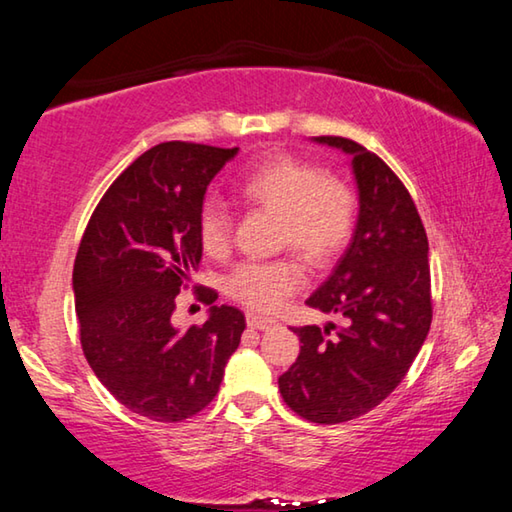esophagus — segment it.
<instances>
[{
  "label": "esophagus",
  "mask_w": 512,
  "mask_h": 512,
  "mask_svg": "<svg viewBox=\"0 0 512 512\" xmlns=\"http://www.w3.org/2000/svg\"><path fill=\"white\" fill-rule=\"evenodd\" d=\"M246 323H248V327H253V329H271V327H275L277 325V320L275 318H268V316H262V314H253V311H248L246 314Z\"/></svg>",
  "instance_id": "34e87169"
}]
</instances>
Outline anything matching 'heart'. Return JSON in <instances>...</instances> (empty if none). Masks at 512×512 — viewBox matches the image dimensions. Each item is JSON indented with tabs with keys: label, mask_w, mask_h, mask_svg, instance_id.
Wrapping results in <instances>:
<instances>
[{
	"label": "heart",
	"mask_w": 512,
	"mask_h": 512,
	"mask_svg": "<svg viewBox=\"0 0 512 512\" xmlns=\"http://www.w3.org/2000/svg\"><path fill=\"white\" fill-rule=\"evenodd\" d=\"M239 196L248 205L280 216V246L293 248L311 266H327L343 253L357 221V198L343 180L323 176L316 164L289 153L268 155L244 173ZM230 214L207 198L198 212V239L207 255L230 248ZM305 268L296 257L244 262L225 280L232 300L257 311H275L305 287Z\"/></svg>",
	"instance_id": "heart-1"
}]
</instances>
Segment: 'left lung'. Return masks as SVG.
Listing matches in <instances>:
<instances>
[{"mask_svg": "<svg viewBox=\"0 0 512 512\" xmlns=\"http://www.w3.org/2000/svg\"><path fill=\"white\" fill-rule=\"evenodd\" d=\"M352 158L359 219L350 246L307 305L343 325L293 327L300 354L277 379L291 411L339 424L375 409L406 377L431 325L427 232L391 167L345 137H314Z\"/></svg>", "mask_w": 512, "mask_h": 512, "instance_id": "1", "label": "left lung"}]
</instances>
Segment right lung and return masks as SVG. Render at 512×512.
<instances>
[{
    "instance_id": "right-lung-1",
    "label": "right lung",
    "mask_w": 512,
    "mask_h": 512,
    "mask_svg": "<svg viewBox=\"0 0 512 512\" xmlns=\"http://www.w3.org/2000/svg\"><path fill=\"white\" fill-rule=\"evenodd\" d=\"M235 149L162 142L108 187L92 212L74 262L81 345L94 375L117 400L155 422H183L219 393L225 363L246 318L198 298L210 318L173 327L176 296L203 257L198 212L207 185Z\"/></svg>"
}]
</instances>
